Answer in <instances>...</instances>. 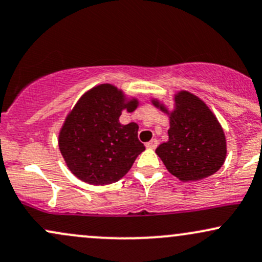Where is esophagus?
I'll use <instances>...</instances> for the list:
<instances>
[{"mask_svg":"<svg viewBox=\"0 0 262 262\" xmlns=\"http://www.w3.org/2000/svg\"><path fill=\"white\" fill-rule=\"evenodd\" d=\"M145 146L148 149H155L156 146H158V140L156 139H151L150 141H148V143L145 144Z\"/></svg>","mask_w":262,"mask_h":262,"instance_id":"34e87169","label":"esophagus"}]
</instances>
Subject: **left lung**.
I'll use <instances>...</instances> for the list:
<instances>
[{"label":"left lung","instance_id":"obj_1","mask_svg":"<svg viewBox=\"0 0 262 262\" xmlns=\"http://www.w3.org/2000/svg\"><path fill=\"white\" fill-rule=\"evenodd\" d=\"M151 103L169 117V140L160 144L155 152L170 173L183 182L200 181L223 166L227 139L204 101L181 90L173 95L171 111L159 98H151Z\"/></svg>","mask_w":262,"mask_h":262}]
</instances>
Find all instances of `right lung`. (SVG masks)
I'll use <instances>...</instances> for the list:
<instances>
[{"label": "right lung", "instance_id": "right-lung-1", "mask_svg": "<svg viewBox=\"0 0 262 262\" xmlns=\"http://www.w3.org/2000/svg\"><path fill=\"white\" fill-rule=\"evenodd\" d=\"M139 106L137 97L111 83L86 91L66 116L59 132V149L66 166L81 181L95 186L117 182L145 150L137 123L122 124L123 111Z\"/></svg>", "mask_w": 262, "mask_h": 262}]
</instances>
